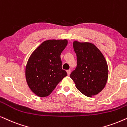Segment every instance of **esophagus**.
<instances>
[{"label": "esophagus", "instance_id": "esophagus-1", "mask_svg": "<svg viewBox=\"0 0 127 127\" xmlns=\"http://www.w3.org/2000/svg\"><path fill=\"white\" fill-rule=\"evenodd\" d=\"M66 71H67V75H70V72H71V70H67Z\"/></svg>", "mask_w": 127, "mask_h": 127}]
</instances>
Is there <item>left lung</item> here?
Returning a JSON list of instances; mask_svg holds the SVG:
<instances>
[{
	"instance_id": "1",
	"label": "left lung",
	"mask_w": 127,
	"mask_h": 127,
	"mask_svg": "<svg viewBox=\"0 0 127 127\" xmlns=\"http://www.w3.org/2000/svg\"><path fill=\"white\" fill-rule=\"evenodd\" d=\"M77 66L70 77L78 91L88 97L97 95L105 87L109 76L107 62L100 50L90 42H73Z\"/></svg>"
}]
</instances>
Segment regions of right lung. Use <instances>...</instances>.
Masks as SVG:
<instances>
[{
    "label": "right lung",
    "instance_id": "right-lung-1",
    "mask_svg": "<svg viewBox=\"0 0 127 127\" xmlns=\"http://www.w3.org/2000/svg\"><path fill=\"white\" fill-rule=\"evenodd\" d=\"M67 39H50L42 42L28 59L25 78L33 94L43 97L49 95L67 74L62 68L60 55Z\"/></svg>",
    "mask_w": 127,
    "mask_h": 127
}]
</instances>
